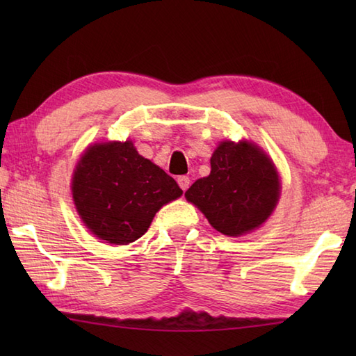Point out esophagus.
Here are the masks:
<instances>
[{
	"instance_id": "esophagus-1",
	"label": "esophagus",
	"mask_w": 356,
	"mask_h": 356,
	"mask_svg": "<svg viewBox=\"0 0 356 356\" xmlns=\"http://www.w3.org/2000/svg\"><path fill=\"white\" fill-rule=\"evenodd\" d=\"M177 184H179L180 188H182L184 191H186L188 188H190V185H191V180H190V177H188V176H179L177 177Z\"/></svg>"
}]
</instances>
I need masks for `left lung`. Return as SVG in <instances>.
<instances>
[{"label":"left lung","instance_id":"1","mask_svg":"<svg viewBox=\"0 0 356 356\" xmlns=\"http://www.w3.org/2000/svg\"><path fill=\"white\" fill-rule=\"evenodd\" d=\"M280 194L278 174L268 156L249 142H222L211 157V174L185 193L208 222L237 237L266 222Z\"/></svg>","mask_w":356,"mask_h":356}]
</instances>
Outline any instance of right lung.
Segmentation results:
<instances>
[{"mask_svg":"<svg viewBox=\"0 0 356 356\" xmlns=\"http://www.w3.org/2000/svg\"><path fill=\"white\" fill-rule=\"evenodd\" d=\"M72 191L87 228L115 245L142 237L157 211L182 195L176 180L130 140L90 147L74 171Z\"/></svg>","mask_w":356,"mask_h":356,"instance_id":"add662e5","label":"right lung"}]
</instances>
